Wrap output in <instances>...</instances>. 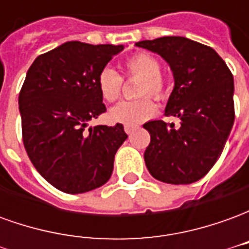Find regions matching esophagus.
<instances>
[{"mask_svg": "<svg viewBox=\"0 0 249 249\" xmlns=\"http://www.w3.org/2000/svg\"><path fill=\"white\" fill-rule=\"evenodd\" d=\"M124 130L126 135H130V133H133V130H136V126H133V125H125Z\"/></svg>", "mask_w": 249, "mask_h": 249, "instance_id": "1", "label": "esophagus"}]
</instances>
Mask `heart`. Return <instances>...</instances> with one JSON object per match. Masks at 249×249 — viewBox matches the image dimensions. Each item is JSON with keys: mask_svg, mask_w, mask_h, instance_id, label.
Listing matches in <instances>:
<instances>
[{"mask_svg": "<svg viewBox=\"0 0 249 249\" xmlns=\"http://www.w3.org/2000/svg\"><path fill=\"white\" fill-rule=\"evenodd\" d=\"M125 71L130 77L140 78L139 96L151 94L155 98H162L165 85L161 78V65L156 57L149 53H137L125 61ZM98 90L105 101L113 103L121 94L123 78L112 68H104L97 77ZM156 105L149 97L136 101H121L109 110V119L113 123L124 125H137L156 114Z\"/></svg>", "mask_w": 249, "mask_h": 249, "instance_id": "b5f03b06", "label": "heart"}]
</instances>
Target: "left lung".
<instances>
[{"mask_svg": "<svg viewBox=\"0 0 249 249\" xmlns=\"http://www.w3.org/2000/svg\"><path fill=\"white\" fill-rule=\"evenodd\" d=\"M136 46L169 65L175 87L165 114L181 120L180 128L162 120L144 124L151 135L146 168L162 183H195L217 161L233 126V76L212 48L185 37L140 41Z\"/></svg>", "mask_w": 249, "mask_h": 249, "instance_id": "1", "label": "left lung"}]
</instances>
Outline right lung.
Segmentation results:
<instances>
[{
  "instance_id": "right-lung-1",
  "label": "right lung",
  "mask_w": 249,
  "mask_h": 249,
  "mask_svg": "<svg viewBox=\"0 0 249 249\" xmlns=\"http://www.w3.org/2000/svg\"><path fill=\"white\" fill-rule=\"evenodd\" d=\"M124 45L68 41L41 54L26 73L18 104L22 140L42 178L62 192H89L108 181L128 136L123 124L89 126L107 108L98 73Z\"/></svg>"
}]
</instances>
